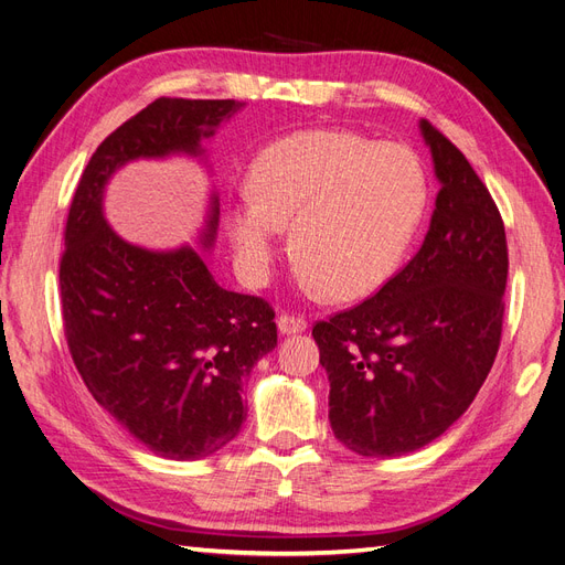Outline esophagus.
Here are the masks:
<instances>
[{"label":"esophagus","mask_w":565,"mask_h":565,"mask_svg":"<svg viewBox=\"0 0 565 565\" xmlns=\"http://www.w3.org/2000/svg\"><path fill=\"white\" fill-rule=\"evenodd\" d=\"M306 328H309V322H306V318L289 316V313L278 316V330L282 334H297V332H303Z\"/></svg>","instance_id":"1"}]
</instances>
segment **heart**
<instances>
[{
  "label": "heart",
  "mask_w": 565,
  "mask_h": 565,
  "mask_svg": "<svg viewBox=\"0 0 565 565\" xmlns=\"http://www.w3.org/2000/svg\"><path fill=\"white\" fill-rule=\"evenodd\" d=\"M247 193L228 214V233L249 282L268 278L278 231L289 228L306 287L358 299L396 270L424 212L426 177L405 146L309 129L254 158Z\"/></svg>",
  "instance_id": "b5f03b06"
}]
</instances>
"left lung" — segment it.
Instances as JSON below:
<instances>
[{
	"label": "left lung",
	"instance_id": "1",
	"mask_svg": "<svg viewBox=\"0 0 565 565\" xmlns=\"http://www.w3.org/2000/svg\"><path fill=\"white\" fill-rule=\"evenodd\" d=\"M440 191L419 252L361 303L313 324L330 424L363 457L424 448L483 386L504 320L502 214L461 150L429 119Z\"/></svg>",
	"mask_w": 565,
	"mask_h": 565
}]
</instances>
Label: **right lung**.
<instances>
[{
  "instance_id": "1",
  "label": "right lung",
  "mask_w": 565,
  "mask_h": 565,
  "mask_svg": "<svg viewBox=\"0 0 565 565\" xmlns=\"http://www.w3.org/2000/svg\"><path fill=\"white\" fill-rule=\"evenodd\" d=\"M241 100L156 98L106 136L67 212L58 285L63 332L92 396L148 450L200 459L245 419L243 384L278 344L273 306L218 287L191 247L148 252L117 237L100 212L104 185L136 158L200 152ZM218 221L210 216L207 243Z\"/></svg>"
}]
</instances>
